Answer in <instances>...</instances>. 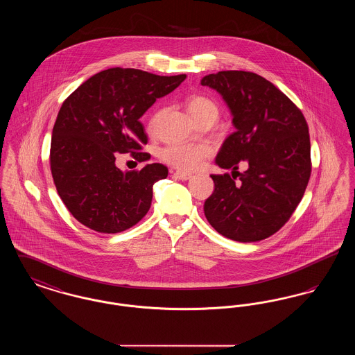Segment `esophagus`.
I'll return each mask as SVG.
<instances>
[{
    "label": "esophagus",
    "instance_id": "34e87169",
    "mask_svg": "<svg viewBox=\"0 0 355 355\" xmlns=\"http://www.w3.org/2000/svg\"><path fill=\"white\" fill-rule=\"evenodd\" d=\"M174 177H175L177 180H181V181H187V180H190L193 175L189 174V173H184V171H175V173H174Z\"/></svg>",
    "mask_w": 355,
    "mask_h": 355
}]
</instances>
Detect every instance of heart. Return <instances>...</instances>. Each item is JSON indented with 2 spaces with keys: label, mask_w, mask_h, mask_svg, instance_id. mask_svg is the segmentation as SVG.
I'll use <instances>...</instances> for the list:
<instances>
[{
  "label": "heart",
  "mask_w": 355,
  "mask_h": 355,
  "mask_svg": "<svg viewBox=\"0 0 355 355\" xmlns=\"http://www.w3.org/2000/svg\"><path fill=\"white\" fill-rule=\"evenodd\" d=\"M186 109L197 123L203 121L216 122L220 116V107L216 102L205 96H191L186 101ZM154 123V119L150 125ZM211 155V148L205 144H171L161 150V159L171 168L178 170L198 169L203 161Z\"/></svg>",
  "instance_id": "b5f03b06"
}]
</instances>
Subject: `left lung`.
<instances>
[{
  "label": "left lung",
  "mask_w": 355,
  "mask_h": 355,
  "mask_svg": "<svg viewBox=\"0 0 355 355\" xmlns=\"http://www.w3.org/2000/svg\"><path fill=\"white\" fill-rule=\"evenodd\" d=\"M201 85L220 93L236 128L216 158L220 168L233 171L210 175L214 191L203 205L206 220L233 241L265 239L286 223L309 184L307 122L277 86L252 71H218ZM239 162L248 166L243 173L236 171Z\"/></svg>",
  "instance_id": "1"
}]
</instances>
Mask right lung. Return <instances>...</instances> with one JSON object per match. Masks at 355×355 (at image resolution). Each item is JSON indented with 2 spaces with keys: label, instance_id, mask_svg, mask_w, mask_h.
Returning a JSON list of instances; mask_svg holds the SVG:
<instances>
[{
  "label": "right lung",
  "instance_id": "1",
  "mask_svg": "<svg viewBox=\"0 0 355 355\" xmlns=\"http://www.w3.org/2000/svg\"><path fill=\"white\" fill-rule=\"evenodd\" d=\"M185 78L107 69L86 80L62 103L51 133V175L62 202L86 227L114 234L149 211L153 185L168 177V168L148 164L122 171L116 155H145L141 149L148 135L139 119Z\"/></svg>",
  "mask_w": 355,
  "mask_h": 355
}]
</instances>
